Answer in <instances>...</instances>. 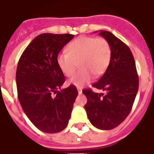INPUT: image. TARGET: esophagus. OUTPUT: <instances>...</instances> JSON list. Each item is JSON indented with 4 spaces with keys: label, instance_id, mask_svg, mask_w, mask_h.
I'll return each instance as SVG.
<instances>
[{
    "label": "esophagus",
    "instance_id": "34e87169",
    "mask_svg": "<svg viewBox=\"0 0 154 154\" xmlns=\"http://www.w3.org/2000/svg\"><path fill=\"white\" fill-rule=\"evenodd\" d=\"M77 92H78V94H82V89L81 88H77Z\"/></svg>",
    "mask_w": 154,
    "mask_h": 154
}]
</instances>
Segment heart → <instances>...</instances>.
I'll use <instances>...</instances> for the list:
<instances>
[{
  "label": "heart",
  "instance_id": "heart-1",
  "mask_svg": "<svg viewBox=\"0 0 154 154\" xmlns=\"http://www.w3.org/2000/svg\"><path fill=\"white\" fill-rule=\"evenodd\" d=\"M111 57L112 49L107 40L83 36L72 41L66 48V52L58 54L57 63L66 77L74 74L78 64L81 69L69 82L82 87L90 82L91 74L98 77L105 72Z\"/></svg>",
  "mask_w": 154,
  "mask_h": 154
}]
</instances>
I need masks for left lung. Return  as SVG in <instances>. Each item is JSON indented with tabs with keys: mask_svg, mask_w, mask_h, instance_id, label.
I'll return each instance as SVG.
<instances>
[{
	"mask_svg": "<svg viewBox=\"0 0 154 154\" xmlns=\"http://www.w3.org/2000/svg\"><path fill=\"white\" fill-rule=\"evenodd\" d=\"M112 49L111 60L102 77L92 86L106 92L105 95L84 89L87 103L85 109L92 125L109 130L118 126L131 111L138 91L139 79L132 52L112 32L100 30Z\"/></svg>",
	"mask_w": 154,
	"mask_h": 154,
	"instance_id": "left-lung-1",
	"label": "left lung"
}]
</instances>
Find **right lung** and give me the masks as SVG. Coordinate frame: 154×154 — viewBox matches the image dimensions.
Listing matches in <instances>:
<instances>
[{"instance_id":"1","label":"right lung","mask_w":154,"mask_h":154,"mask_svg":"<svg viewBox=\"0 0 154 154\" xmlns=\"http://www.w3.org/2000/svg\"><path fill=\"white\" fill-rule=\"evenodd\" d=\"M74 36L42 33L30 42L18 61L16 82L18 100L28 118L41 131L55 134L67 126L78 95L65 81L57 57Z\"/></svg>"}]
</instances>
